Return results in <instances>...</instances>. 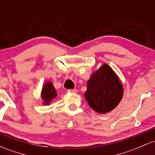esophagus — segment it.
<instances>
[{
  "instance_id": "esophagus-1",
  "label": "esophagus",
  "mask_w": 155,
  "mask_h": 155,
  "mask_svg": "<svg viewBox=\"0 0 155 155\" xmlns=\"http://www.w3.org/2000/svg\"><path fill=\"white\" fill-rule=\"evenodd\" d=\"M69 92H71V93H76L77 92V90L76 89H71V90H68Z\"/></svg>"
}]
</instances>
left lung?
I'll return each mask as SVG.
<instances>
[{
    "mask_svg": "<svg viewBox=\"0 0 155 155\" xmlns=\"http://www.w3.org/2000/svg\"><path fill=\"white\" fill-rule=\"evenodd\" d=\"M123 90L118 76L105 63L90 76L84 97L94 111L106 114L118 106Z\"/></svg>",
    "mask_w": 155,
    "mask_h": 155,
    "instance_id": "1",
    "label": "left lung"
}]
</instances>
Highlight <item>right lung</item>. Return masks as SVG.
I'll use <instances>...</instances> for the list:
<instances>
[{
  "instance_id": "obj_1",
  "label": "right lung",
  "mask_w": 155,
  "mask_h": 155,
  "mask_svg": "<svg viewBox=\"0 0 155 155\" xmlns=\"http://www.w3.org/2000/svg\"><path fill=\"white\" fill-rule=\"evenodd\" d=\"M41 94L44 101V105H49V103L58 96L57 90H55L51 81H47L44 84Z\"/></svg>"
}]
</instances>
